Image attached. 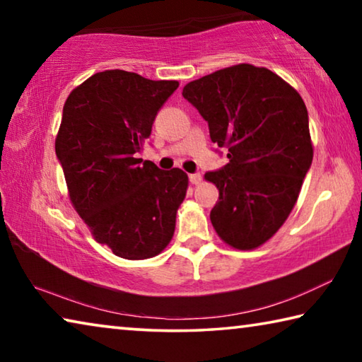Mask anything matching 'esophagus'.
I'll return each mask as SVG.
<instances>
[{
  "instance_id": "esophagus-1",
  "label": "esophagus",
  "mask_w": 362,
  "mask_h": 362,
  "mask_svg": "<svg viewBox=\"0 0 362 362\" xmlns=\"http://www.w3.org/2000/svg\"><path fill=\"white\" fill-rule=\"evenodd\" d=\"M188 179L193 183V185H199L201 180H203V175H201L199 173H194V174H189Z\"/></svg>"
}]
</instances>
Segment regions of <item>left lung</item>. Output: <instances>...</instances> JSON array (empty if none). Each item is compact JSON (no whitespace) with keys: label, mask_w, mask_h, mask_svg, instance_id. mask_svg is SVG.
<instances>
[{"label":"left lung","mask_w":362,"mask_h":362,"mask_svg":"<svg viewBox=\"0 0 362 362\" xmlns=\"http://www.w3.org/2000/svg\"><path fill=\"white\" fill-rule=\"evenodd\" d=\"M182 95L228 158L204 175L218 188L214 228L235 249L259 247L289 217L313 161L305 102L276 73L250 64L194 79Z\"/></svg>","instance_id":"1"}]
</instances>
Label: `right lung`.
<instances>
[{"mask_svg": "<svg viewBox=\"0 0 362 362\" xmlns=\"http://www.w3.org/2000/svg\"><path fill=\"white\" fill-rule=\"evenodd\" d=\"M177 88L107 70L73 89L64 105L56 155L70 199L95 241L122 259H150L173 240L188 175L136 156Z\"/></svg>", "mask_w": 362, "mask_h": 362, "instance_id": "obj_1", "label": "right lung"}]
</instances>
